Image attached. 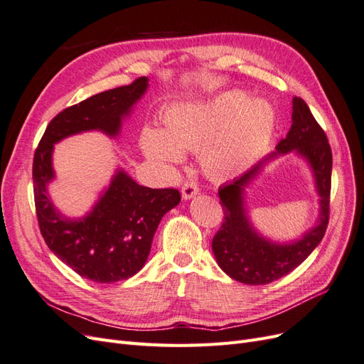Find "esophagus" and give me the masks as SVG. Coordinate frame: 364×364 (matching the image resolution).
I'll list each match as a JSON object with an SVG mask.
<instances>
[{
	"mask_svg": "<svg viewBox=\"0 0 364 364\" xmlns=\"http://www.w3.org/2000/svg\"><path fill=\"white\" fill-rule=\"evenodd\" d=\"M197 193H199V186L196 181H185L182 185V197L185 200L191 199Z\"/></svg>",
	"mask_w": 364,
	"mask_h": 364,
	"instance_id": "obj_1",
	"label": "esophagus"
}]
</instances>
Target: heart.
Wrapping results in <instances>:
<instances>
[{
	"label": "heart",
	"mask_w": 364,
	"mask_h": 364,
	"mask_svg": "<svg viewBox=\"0 0 364 364\" xmlns=\"http://www.w3.org/2000/svg\"><path fill=\"white\" fill-rule=\"evenodd\" d=\"M165 129L146 127L141 144L147 156L179 162L182 150H202V162L213 176L235 174L267 144L274 126L272 106L261 98L246 102L232 92L208 103L174 105L164 118Z\"/></svg>",
	"instance_id": "1"
}]
</instances>
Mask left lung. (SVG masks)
Here are the masks:
<instances>
[{
	"instance_id": "left-lung-1",
	"label": "left lung",
	"mask_w": 364,
	"mask_h": 364,
	"mask_svg": "<svg viewBox=\"0 0 364 364\" xmlns=\"http://www.w3.org/2000/svg\"><path fill=\"white\" fill-rule=\"evenodd\" d=\"M291 119L287 136L278 142L277 151L267 159L281 153L296 151L310 162L317 193L321 196L318 223L308 230L302 240L291 245L272 243L253 230L243 208V190L258 173L262 162L232 182L220 186L218 196L225 217L213 238V252L222 270L238 282L266 285L285 277L306 259L326 232L333 171L331 146L323 129L301 97L293 98Z\"/></svg>"
}]
</instances>
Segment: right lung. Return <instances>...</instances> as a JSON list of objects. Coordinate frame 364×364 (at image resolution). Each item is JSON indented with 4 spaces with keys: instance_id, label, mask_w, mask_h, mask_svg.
<instances>
[{
    "instance_id": "add662e5",
    "label": "right lung",
    "mask_w": 364,
    "mask_h": 364,
    "mask_svg": "<svg viewBox=\"0 0 364 364\" xmlns=\"http://www.w3.org/2000/svg\"><path fill=\"white\" fill-rule=\"evenodd\" d=\"M147 77L95 94L54 117L33 158V191L41 234L50 250L77 274L109 284L134 277L150 253L153 235L165 213L181 202L176 188H149L118 171L106 193L83 218L60 215L47 196L54 178L53 144L85 130L115 136L121 118L147 90Z\"/></svg>"
}]
</instances>
